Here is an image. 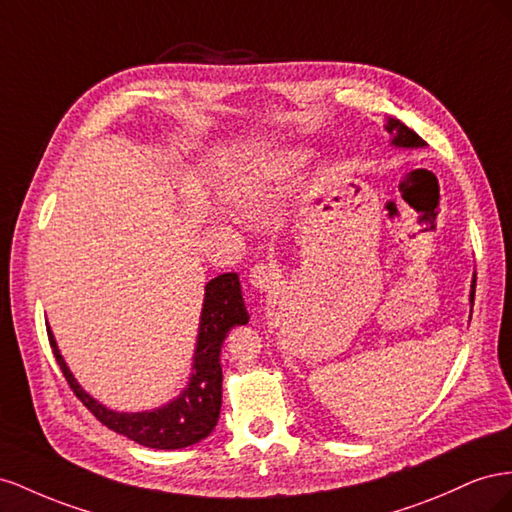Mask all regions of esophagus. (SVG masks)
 Segmentation results:
<instances>
[{
	"instance_id": "34e87169",
	"label": "esophagus",
	"mask_w": 512,
	"mask_h": 512,
	"mask_svg": "<svg viewBox=\"0 0 512 512\" xmlns=\"http://www.w3.org/2000/svg\"><path fill=\"white\" fill-rule=\"evenodd\" d=\"M279 279H281V270L274 264H257L251 270V274H248V281H251V285L259 291H266V294H270V291L276 289Z\"/></svg>"
}]
</instances>
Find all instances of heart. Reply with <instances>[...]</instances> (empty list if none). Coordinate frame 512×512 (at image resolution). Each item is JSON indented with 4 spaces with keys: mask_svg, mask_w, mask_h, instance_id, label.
<instances>
[{
    "mask_svg": "<svg viewBox=\"0 0 512 512\" xmlns=\"http://www.w3.org/2000/svg\"><path fill=\"white\" fill-rule=\"evenodd\" d=\"M298 160V152H276L259 158L251 169H246V173H242L240 178L231 184L229 197L240 203V206L261 203L276 184L287 178L291 169L298 165Z\"/></svg>",
    "mask_w": 512,
    "mask_h": 512,
    "instance_id": "1",
    "label": "heart"
}]
</instances>
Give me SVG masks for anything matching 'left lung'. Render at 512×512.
Masks as SVG:
<instances>
[{
    "label": "left lung",
    "instance_id": "left-lung-1",
    "mask_svg": "<svg viewBox=\"0 0 512 512\" xmlns=\"http://www.w3.org/2000/svg\"><path fill=\"white\" fill-rule=\"evenodd\" d=\"M384 128L390 133L392 137V145L394 148H425V141H422L412 128H407L403 122L394 120V118H388V122L384 124ZM474 294H476V274L472 279V291H470V302L474 304Z\"/></svg>",
    "mask_w": 512,
    "mask_h": 512
}]
</instances>
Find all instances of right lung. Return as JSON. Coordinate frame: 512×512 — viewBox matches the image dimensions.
Returning a JSON list of instances; mask_svg holds the SVG:
<instances>
[{"instance_id":"right-lung-1","label":"right lung","mask_w":512,"mask_h":512,"mask_svg":"<svg viewBox=\"0 0 512 512\" xmlns=\"http://www.w3.org/2000/svg\"><path fill=\"white\" fill-rule=\"evenodd\" d=\"M248 324V313L242 298L240 279L236 272L216 276L206 285L203 309L199 319V334L193 356V373L188 377V386L180 392L178 399L150 412H113L87 394L75 375L70 373L60 349H57L51 328L49 343L53 356L60 364L68 386L77 394L79 401L90 410L102 425L111 431L126 435L141 446L158 450L186 448L208 437L221 414L223 401V367L221 347L227 332L233 326Z\"/></svg>"}]
</instances>
